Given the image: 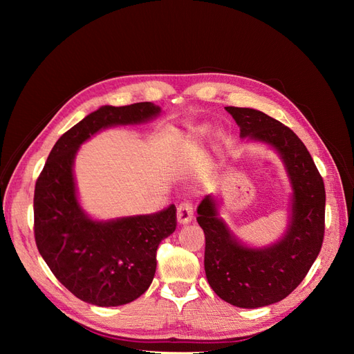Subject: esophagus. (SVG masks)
Wrapping results in <instances>:
<instances>
[{
  "label": "esophagus",
  "mask_w": 354,
  "mask_h": 354,
  "mask_svg": "<svg viewBox=\"0 0 354 354\" xmlns=\"http://www.w3.org/2000/svg\"><path fill=\"white\" fill-rule=\"evenodd\" d=\"M194 218V205L190 201H183L177 208V220L180 224H187Z\"/></svg>",
  "instance_id": "34e87169"
}]
</instances>
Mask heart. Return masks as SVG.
Instances as JSON below:
<instances>
[{
  "mask_svg": "<svg viewBox=\"0 0 354 354\" xmlns=\"http://www.w3.org/2000/svg\"><path fill=\"white\" fill-rule=\"evenodd\" d=\"M181 152H183V155L189 156V158H195L198 155V147L192 143H185L183 146H181Z\"/></svg>",
  "mask_w": 354,
  "mask_h": 354,
  "instance_id": "b5f03b06",
  "label": "heart"
}]
</instances>
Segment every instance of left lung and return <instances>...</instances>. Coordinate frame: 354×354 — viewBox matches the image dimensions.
Listing matches in <instances>:
<instances>
[{"label":"left lung","mask_w":354,"mask_h":354,"mask_svg":"<svg viewBox=\"0 0 354 354\" xmlns=\"http://www.w3.org/2000/svg\"><path fill=\"white\" fill-rule=\"evenodd\" d=\"M242 137L273 146L292 181V217L285 238L270 248L251 250L233 239L207 196L198 207L205 234L207 279L221 299L243 308L281 301L303 282L317 259L325 234V185L312 155L298 136L272 116L250 108L227 106Z\"/></svg>","instance_id":"obj_1"}]
</instances>
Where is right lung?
Segmentation results:
<instances>
[{
  "label": "right lung",
  "mask_w": 354,
  "mask_h": 354,
  "mask_svg": "<svg viewBox=\"0 0 354 354\" xmlns=\"http://www.w3.org/2000/svg\"><path fill=\"white\" fill-rule=\"evenodd\" d=\"M159 112L151 102L103 106L59 138L37 178V248L57 281L85 303L122 306L147 291L156 270L158 246L177 227V209L171 205L151 216L109 223L90 220L75 195V153L102 128L143 122Z\"/></svg>",
  "instance_id": "obj_1"
}]
</instances>
